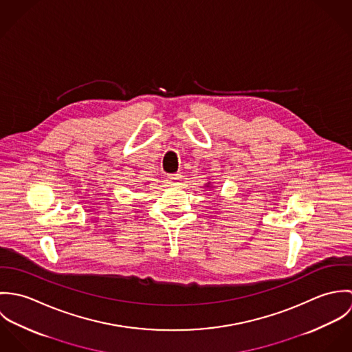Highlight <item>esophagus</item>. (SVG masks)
Returning <instances> with one entry per match:
<instances>
[{
	"label": "esophagus",
	"mask_w": 352,
	"mask_h": 352,
	"mask_svg": "<svg viewBox=\"0 0 352 352\" xmlns=\"http://www.w3.org/2000/svg\"><path fill=\"white\" fill-rule=\"evenodd\" d=\"M182 180V175L180 173H175V175H168L166 176V183L169 186H179Z\"/></svg>",
	"instance_id": "1"
}]
</instances>
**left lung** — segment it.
Segmentation results:
<instances>
[{"label":"left lung","mask_w":352,"mask_h":352,"mask_svg":"<svg viewBox=\"0 0 352 352\" xmlns=\"http://www.w3.org/2000/svg\"><path fill=\"white\" fill-rule=\"evenodd\" d=\"M204 188H206V190H212L214 187L211 186V182H207V183L204 184Z\"/></svg>","instance_id":"1"}]
</instances>
